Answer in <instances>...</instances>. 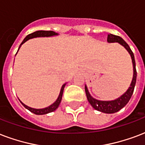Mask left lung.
<instances>
[{
  "instance_id": "1",
  "label": "left lung",
  "mask_w": 145,
  "mask_h": 145,
  "mask_svg": "<svg viewBox=\"0 0 145 145\" xmlns=\"http://www.w3.org/2000/svg\"><path fill=\"white\" fill-rule=\"evenodd\" d=\"M107 41L109 42H119V44H121V46H123L125 48H126L127 51L129 52V53L131 55L132 64H133V71H134V74H133V78H132L131 85H130L128 90L121 97H120L117 99L112 100V101H100V100L93 99L88 92L87 87H85V92H86L88 101L95 109H97L99 112H104V113H114V112H118L120 109H122L129 103V99H131L132 93L134 92L135 86V83H136L137 71L136 68H135V61L134 54L132 52V51L130 48L129 45L120 36H115L112 34L108 35Z\"/></svg>"
}]
</instances>
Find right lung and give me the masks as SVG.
<instances>
[{"label":"right lung","mask_w":145,"mask_h":145,"mask_svg":"<svg viewBox=\"0 0 145 145\" xmlns=\"http://www.w3.org/2000/svg\"><path fill=\"white\" fill-rule=\"evenodd\" d=\"M55 35H58L57 33H55V32H53V31H44V30H39V31H36V32H34V33H31V34H29L28 36H26V38L24 39V41L22 42V43L20 44V47L21 46V45H23L25 42H26L27 40L29 39H33V38H36V37H48V36H55ZM19 47V48H20ZM18 48V50H19ZM65 84L63 85L62 87H61V91H60V94L58 96V99L57 100L55 101L53 104H52L51 106H49L46 107V108H44V109H33V108H31V107H29L27 106L23 103L21 102L20 100V103L23 104L25 108L29 110L30 112H33L34 114L36 115H44V114H47V113H49V112H52L53 111H55V109H57L60 104L61 101V98H62V94H63V91H64V88L65 87Z\"/></svg>","instance_id":"add662e5"}]
</instances>
